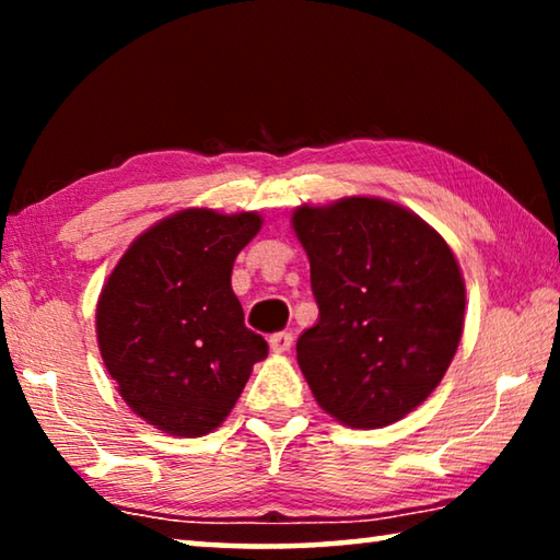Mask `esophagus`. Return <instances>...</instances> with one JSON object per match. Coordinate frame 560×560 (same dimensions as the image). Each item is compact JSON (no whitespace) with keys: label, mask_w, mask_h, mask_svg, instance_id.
Masks as SVG:
<instances>
[{"label":"esophagus","mask_w":560,"mask_h":560,"mask_svg":"<svg viewBox=\"0 0 560 560\" xmlns=\"http://www.w3.org/2000/svg\"><path fill=\"white\" fill-rule=\"evenodd\" d=\"M291 343H293V336L289 334V330H279V334H273L269 338V346H271L273 353H287Z\"/></svg>","instance_id":"34e87169"}]
</instances>
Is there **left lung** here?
I'll use <instances>...</instances> for the list:
<instances>
[{
  "instance_id": "left-lung-1",
  "label": "left lung",
  "mask_w": 560,
  "mask_h": 560,
  "mask_svg": "<svg viewBox=\"0 0 560 560\" xmlns=\"http://www.w3.org/2000/svg\"><path fill=\"white\" fill-rule=\"evenodd\" d=\"M293 232L308 254L316 326L296 340L301 373L338 422L402 420L440 385L464 328V279L428 222L377 197L303 205Z\"/></svg>"
}]
</instances>
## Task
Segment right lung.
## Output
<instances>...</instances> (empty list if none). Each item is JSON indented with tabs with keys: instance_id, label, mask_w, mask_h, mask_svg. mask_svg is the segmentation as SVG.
<instances>
[{
	"instance_id": "add662e5",
	"label": "right lung",
	"mask_w": 560,
	"mask_h": 560,
	"mask_svg": "<svg viewBox=\"0 0 560 560\" xmlns=\"http://www.w3.org/2000/svg\"><path fill=\"white\" fill-rule=\"evenodd\" d=\"M257 212L183 210L140 234L101 291L98 348L122 400L175 438H202L240 400L269 346L232 291Z\"/></svg>"
}]
</instances>
